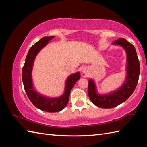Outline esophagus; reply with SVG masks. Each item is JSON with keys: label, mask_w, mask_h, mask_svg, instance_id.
<instances>
[{"label": "esophagus", "mask_w": 147, "mask_h": 147, "mask_svg": "<svg viewBox=\"0 0 147 147\" xmlns=\"http://www.w3.org/2000/svg\"><path fill=\"white\" fill-rule=\"evenodd\" d=\"M82 73L83 74H86L87 73H88V69L84 68L82 69Z\"/></svg>", "instance_id": "1"}]
</instances>
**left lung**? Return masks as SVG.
Returning a JSON list of instances; mask_svg holds the SVG:
<instances>
[{"instance_id":"8db88e82","label":"left lung","mask_w":147,"mask_h":147,"mask_svg":"<svg viewBox=\"0 0 147 147\" xmlns=\"http://www.w3.org/2000/svg\"><path fill=\"white\" fill-rule=\"evenodd\" d=\"M112 45L122 47L126 52V76L120 88L106 94L98 93L94 81L89 80V97L93 104L101 108H114L127 100L135 90L140 73L139 61L133 45L123 38L114 41Z\"/></svg>"}]
</instances>
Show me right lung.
<instances>
[{
    "label": "right lung",
    "instance_id": "obj_1",
    "mask_svg": "<svg viewBox=\"0 0 147 147\" xmlns=\"http://www.w3.org/2000/svg\"><path fill=\"white\" fill-rule=\"evenodd\" d=\"M54 38V36L44 37L30 49L26 57L22 73L24 90L30 100L36 108L47 112H58L65 108L69 102L71 89L80 78V72L69 75L65 80L63 93L58 97L51 98L45 96L35 89L32 74L35 59L39 51Z\"/></svg>",
    "mask_w": 147,
    "mask_h": 147
}]
</instances>
